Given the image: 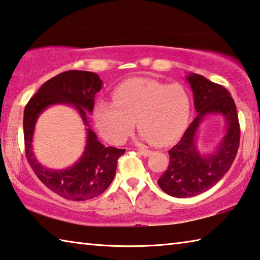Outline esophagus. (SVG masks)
I'll return each mask as SVG.
<instances>
[{
    "label": "esophagus",
    "mask_w": 260,
    "mask_h": 260,
    "mask_svg": "<svg viewBox=\"0 0 260 260\" xmlns=\"http://www.w3.org/2000/svg\"><path fill=\"white\" fill-rule=\"evenodd\" d=\"M138 150H139V152L141 153V155L144 156V157L150 156V153H151V151L148 150V149H146V148H140V149H138Z\"/></svg>",
    "instance_id": "34e87169"
}]
</instances>
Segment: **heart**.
<instances>
[{"instance_id":"1","label":"heart","mask_w":260,"mask_h":260,"mask_svg":"<svg viewBox=\"0 0 260 260\" xmlns=\"http://www.w3.org/2000/svg\"><path fill=\"white\" fill-rule=\"evenodd\" d=\"M113 102L100 101L94 120L100 134L120 144L136 125L141 136L156 146H165L182 133L190 114V98L184 87L147 78H133L113 90Z\"/></svg>"}]
</instances>
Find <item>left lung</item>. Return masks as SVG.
Listing matches in <instances>:
<instances>
[{
    "label": "left lung",
    "mask_w": 260,
    "mask_h": 260,
    "mask_svg": "<svg viewBox=\"0 0 260 260\" xmlns=\"http://www.w3.org/2000/svg\"><path fill=\"white\" fill-rule=\"evenodd\" d=\"M186 79L191 87L197 116L169 150V166L157 181L162 191L178 199L200 195L217 184L231 169L240 146L239 117L230 91L200 74L189 73ZM209 114H221L225 118L226 134L212 153L201 154L196 135Z\"/></svg>",
    "instance_id": "obj_1"
}]
</instances>
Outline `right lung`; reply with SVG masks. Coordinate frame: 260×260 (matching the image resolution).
<instances>
[{
    "label": "right lung",
    "instance_id": "add662e5",
    "mask_svg": "<svg viewBox=\"0 0 260 260\" xmlns=\"http://www.w3.org/2000/svg\"><path fill=\"white\" fill-rule=\"evenodd\" d=\"M102 86L99 74L94 72L67 71L43 83L25 107L24 140L29 165L47 188L67 200H91L107 190L116 175L117 160L125 152V149L103 146L89 126L87 111L93 112L95 95ZM55 104L71 105L87 126V142L83 156L64 170L41 166L32 152V134L37 118L48 106Z\"/></svg>",
    "mask_w": 260,
    "mask_h": 260
}]
</instances>
